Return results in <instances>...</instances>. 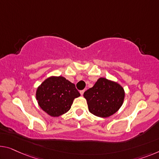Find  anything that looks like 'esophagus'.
Returning <instances> with one entry per match:
<instances>
[{
    "mask_svg": "<svg viewBox=\"0 0 159 159\" xmlns=\"http://www.w3.org/2000/svg\"><path fill=\"white\" fill-rule=\"evenodd\" d=\"M84 92H85V90H82V91H80V95H83L84 93Z\"/></svg>",
    "mask_w": 159,
    "mask_h": 159,
    "instance_id": "obj_1",
    "label": "esophagus"
}]
</instances>
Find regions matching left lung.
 Listing matches in <instances>:
<instances>
[{"mask_svg":"<svg viewBox=\"0 0 159 159\" xmlns=\"http://www.w3.org/2000/svg\"><path fill=\"white\" fill-rule=\"evenodd\" d=\"M84 96L92 114L106 118L116 113L122 106L125 91L118 83L100 78L93 87L84 92Z\"/></svg>","mask_w":159,"mask_h":159,"instance_id":"left-lung-1","label":"left lung"}]
</instances>
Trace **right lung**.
I'll list each match as a JSON object with an SVG mask.
<instances>
[{
	"label": "right lung",
	"mask_w": 159,
	"mask_h": 159,
	"mask_svg": "<svg viewBox=\"0 0 159 159\" xmlns=\"http://www.w3.org/2000/svg\"><path fill=\"white\" fill-rule=\"evenodd\" d=\"M36 100L40 107L53 117L70 110L73 100L80 94L75 85L63 76H51L38 87Z\"/></svg>",
	"instance_id": "add662e5"
}]
</instances>
